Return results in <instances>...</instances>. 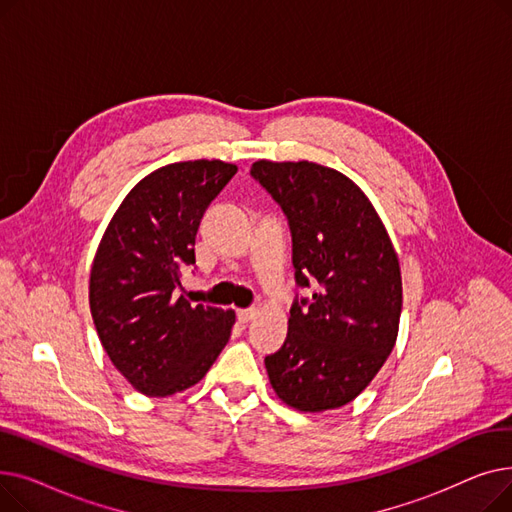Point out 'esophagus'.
Segmentation results:
<instances>
[{"mask_svg": "<svg viewBox=\"0 0 512 512\" xmlns=\"http://www.w3.org/2000/svg\"><path fill=\"white\" fill-rule=\"evenodd\" d=\"M255 315H257V309H240V311L236 313L240 324H249V321H251Z\"/></svg>", "mask_w": 512, "mask_h": 512, "instance_id": "1", "label": "esophagus"}]
</instances>
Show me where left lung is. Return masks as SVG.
Listing matches in <instances>:
<instances>
[{
    "mask_svg": "<svg viewBox=\"0 0 512 512\" xmlns=\"http://www.w3.org/2000/svg\"><path fill=\"white\" fill-rule=\"evenodd\" d=\"M251 174L282 205L299 286L278 353L265 357L284 405L321 413L348 405L378 375L396 344L402 278L388 230L361 186L315 161L259 159Z\"/></svg>",
    "mask_w": 512,
    "mask_h": 512,
    "instance_id": "obj_1",
    "label": "left lung"
}]
</instances>
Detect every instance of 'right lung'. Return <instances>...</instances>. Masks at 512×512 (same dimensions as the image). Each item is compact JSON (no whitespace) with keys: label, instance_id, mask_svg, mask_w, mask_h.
Wrapping results in <instances>:
<instances>
[{"label":"right lung","instance_id":"right-lung-1","mask_svg":"<svg viewBox=\"0 0 512 512\" xmlns=\"http://www.w3.org/2000/svg\"><path fill=\"white\" fill-rule=\"evenodd\" d=\"M222 159L168 164L130 188L91 265L89 305L103 351L126 382L166 398L199 384L226 346L236 313L176 294L195 263L209 203L236 174Z\"/></svg>","mask_w":512,"mask_h":512}]
</instances>
